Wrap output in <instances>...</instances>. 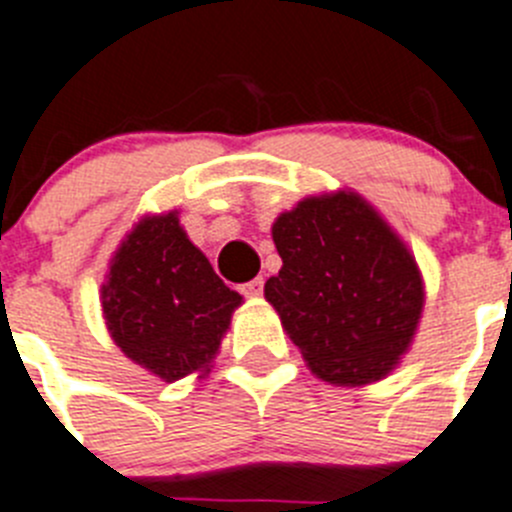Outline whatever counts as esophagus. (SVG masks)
Here are the masks:
<instances>
[{
	"instance_id": "1",
	"label": "esophagus",
	"mask_w": 512,
	"mask_h": 512,
	"mask_svg": "<svg viewBox=\"0 0 512 512\" xmlns=\"http://www.w3.org/2000/svg\"><path fill=\"white\" fill-rule=\"evenodd\" d=\"M262 285H265V280H262L260 275H257L255 280H250V283L242 285V293H245V296H260Z\"/></svg>"
}]
</instances>
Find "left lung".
I'll use <instances>...</instances> for the list:
<instances>
[{
  "mask_svg": "<svg viewBox=\"0 0 512 512\" xmlns=\"http://www.w3.org/2000/svg\"><path fill=\"white\" fill-rule=\"evenodd\" d=\"M283 267L265 298L311 370L365 385L398 365L416 334L423 283L398 234L357 193L303 199L273 224Z\"/></svg>",
  "mask_w": 512,
  "mask_h": 512,
  "instance_id": "8db88e82",
  "label": "left lung"
}]
</instances>
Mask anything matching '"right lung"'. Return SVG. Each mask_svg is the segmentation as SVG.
<instances>
[{
  "mask_svg": "<svg viewBox=\"0 0 512 512\" xmlns=\"http://www.w3.org/2000/svg\"><path fill=\"white\" fill-rule=\"evenodd\" d=\"M239 303L242 296L191 245L176 214L142 219L101 288L117 347L165 382L209 365Z\"/></svg>",
  "mask_w": 512,
  "mask_h": 512,
  "instance_id": "right-lung-1",
  "label": "right lung"
}]
</instances>
